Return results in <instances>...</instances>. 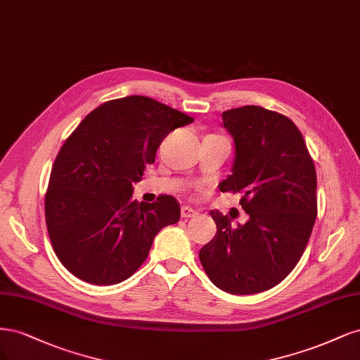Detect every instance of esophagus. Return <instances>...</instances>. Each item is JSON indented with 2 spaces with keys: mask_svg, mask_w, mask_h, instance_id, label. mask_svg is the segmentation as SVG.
Listing matches in <instances>:
<instances>
[{
  "mask_svg": "<svg viewBox=\"0 0 360 360\" xmlns=\"http://www.w3.org/2000/svg\"><path fill=\"white\" fill-rule=\"evenodd\" d=\"M197 215H199V214H197V211H194L193 207L184 206L182 210H181V217L185 218V219H187V218H194V217H197Z\"/></svg>",
  "mask_w": 360,
  "mask_h": 360,
  "instance_id": "obj_1",
  "label": "esophagus"
}]
</instances>
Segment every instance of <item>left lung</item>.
<instances>
[{"instance_id":"1","label":"left lung","mask_w":360,"mask_h":360,"mask_svg":"<svg viewBox=\"0 0 360 360\" xmlns=\"http://www.w3.org/2000/svg\"><path fill=\"white\" fill-rule=\"evenodd\" d=\"M235 139L231 175L223 193H240L250 215L243 226L211 212L214 239L199 251L210 280L231 295H252L280 284L302 257L317 217V175L302 133L284 115L260 106L223 112Z\"/></svg>"}]
</instances>
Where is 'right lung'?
I'll list each match as a JSON object with an SVG mask.
<instances>
[{"label": "right lung", "mask_w": 360, "mask_h": 360, "mask_svg": "<svg viewBox=\"0 0 360 360\" xmlns=\"http://www.w3.org/2000/svg\"><path fill=\"white\" fill-rule=\"evenodd\" d=\"M188 117L143 96L103 103L88 113L58 153L44 197L56 257L79 280L118 284L146 260L158 231L179 221L173 195L133 200V182L155 161L165 137Z\"/></svg>", "instance_id": "1"}]
</instances>
